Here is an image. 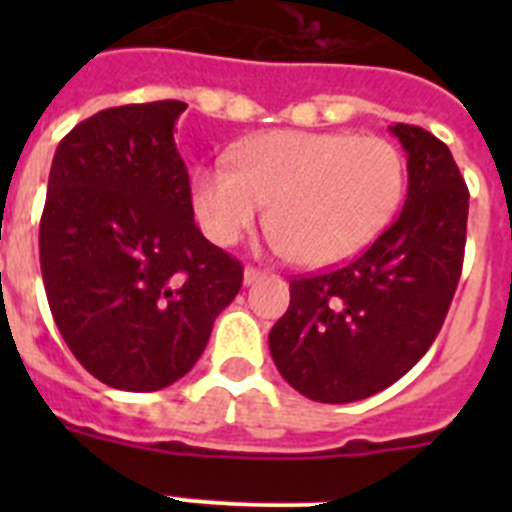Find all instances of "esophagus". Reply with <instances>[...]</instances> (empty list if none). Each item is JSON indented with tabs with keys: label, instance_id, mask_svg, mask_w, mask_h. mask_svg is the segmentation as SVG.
<instances>
[{
	"label": "esophagus",
	"instance_id": "esophagus-1",
	"mask_svg": "<svg viewBox=\"0 0 512 512\" xmlns=\"http://www.w3.org/2000/svg\"><path fill=\"white\" fill-rule=\"evenodd\" d=\"M261 277H264V271L253 269V266H246V271H243V284H253V282H259Z\"/></svg>",
	"mask_w": 512,
	"mask_h": 512
}]
</instances>
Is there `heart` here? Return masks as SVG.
Listing matches in <instances>:
<instances>
[{
    "instance_id": "heart-1",
    "label": "heart",
    "mask_w": 512,
    "mask_h": 512,
    "mask_svg": "<svg viewBox=\"0 0 512 512\" xmlns=\"http://www.w3.org/2000/svg\"><path fill=\"white\" fill-rule=\"evenodd\" d=\"M402 184L400 151L379 135L274 130L235 146L233 166L194 171L192 207L210 241L233 246L269 205L274 251L320 269L387 228Z\"/></svg>"
}]
</instances>
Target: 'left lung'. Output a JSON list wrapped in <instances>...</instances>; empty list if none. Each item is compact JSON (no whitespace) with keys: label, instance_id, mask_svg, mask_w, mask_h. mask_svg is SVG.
I'll return each mask as SVG.
<instances>
[{"label":"left lung","instance_id":"obj_1","mask_svg":"<svg viewBox=\"0 0 512 512\" xmlns=\"http://www.w3.org/2000/svg\"><path fill=\"white\" fill-rule=\"evenodd\" d=\"M408 156V197L395 223L338 271L289 282L269 333L271 359L300 395L356 402L408 374L436 341L459 284L469 192L449 146L392 125Z\"/></svg>","mask_w":512,"mask_h":512}]
</instances>
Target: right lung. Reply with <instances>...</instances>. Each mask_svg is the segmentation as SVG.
Returning a JSON list of instances; mask_svg holds the SVG:
<instances>
[{
    "instance_id": "obj_1",
    "label": "right lung",
    "mask_w": 512,
    "mask_h": 512,
    "mask_svg": "<svg viewBox=\"0 0 512 512\" xmlns=\"http://www.w3.org/2000/svg\"><path fill=\"white\" fill-rule=\"evenodd\" d=\"M187 104L110 107L58 143L40 271L71 354L107 387L164 390L197 364L243 266L194 225L174 128Z\"/></svg>"
}]
</instances>
